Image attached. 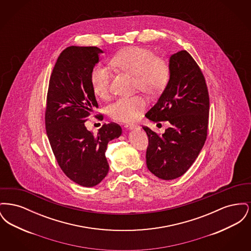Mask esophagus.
<instances>
[{
  "label": "esophagus",
  "instance_id": "34e87169",
  "mask_svg": "<svg viewBox=\"0 0 251 251\" xmlns=\"http://www.w3.org/2000/svg\"><path fill=\"white\" fill-rule=\"evenodd\" d=\"M125 128H126L127 130H134V129H139V126H138V125H134V124H131V125L126 124V125H125Z\"/></svg>",
  "mask_w": 251,
  "mask_h": 251
}]
</instances>
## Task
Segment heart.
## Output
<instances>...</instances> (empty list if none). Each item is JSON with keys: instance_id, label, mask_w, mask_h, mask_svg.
<instances>
[{"instance_id": "heart-1", "label": "heart", "mask_w": 251, "mask_h": 251, "mask_svg": "<svg viewBox=\"0 0 251 251\" xmlns=\"http://www.w3.org/2000/svg\"><path fill=\"white\" fill-rule=\"evenodd\" d=\"M111 63L120 71L135 76V89L147 94H157L166 86L170 78V67L167 60L157 56L151 49L132 46L118 52ZM112 73L107 68L98 65L90 74V83L95 95L107 98L110 92ZM146 107L141 96L120 98L109 106V114L114 120L132 122Z\"/></svg>"}]
</instances>
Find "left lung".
I'll return each mask as SVG.
<instances>
[{"mask_svg": "<svg viewBox=\"0 0 251 251\" xmlns=\"http://www.w3.org/2000/svg\"><path fill=\"white\" fill-rule=\"evenodd\" d=\"M170 78L153 107L146 114L151 121H168L162 135L144 126L149 138V170L162 179L183 175L200 154L207 137L209 93L202 72L186 50L169 59Z\"/></svg>", "mask_w": 251, "mask_h": 251, "instance_id": "8db88e82", "label": "left lung"}]
</instances>
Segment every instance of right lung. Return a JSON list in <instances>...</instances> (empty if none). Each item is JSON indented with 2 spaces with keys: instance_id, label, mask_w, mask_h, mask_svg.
Instances as JSON below:
<instances>
[{
  "instance_id": "obj_1",
  "label": "right lung",
  "mask_w": 251,
  "mask_h": 251,
  "mask_svg": "<svg viewBox=\"0 0 251 251\" xmlns=\"http://www.w3.org/2000/svg\"><path fill=\"white\" fill-rule=\"evenodd\" d=\"M102 52L97 47L65 49L49 83L45 111L49 141L63 172L84 187H93L106 177L107 144L122 132L116 123L103 124L97 135L84 126L98 108L90 74ZM98 118L102 119V116Z\"/></svg>"
}]
</instances>
